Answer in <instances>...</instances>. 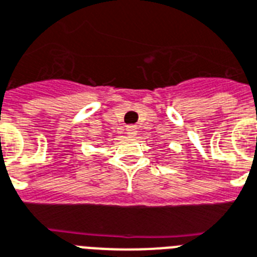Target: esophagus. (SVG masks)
<instances>
[{
  "label": "esophagus",
  "mask_w": 257,
  "mask_h": 257,
  "mask_svg": "<svg viewBox=\"0 0 257 257\" xmlns=\"http://www.w3.org/2000/svg\"><path fill=\"white\" fill-rule=\"evenodd\" d=\"M126 133H128V136H131V137H135V136L137 135V128H136L135 125H129L128 128H126Z\"/></svg>",
  "instance_id": "obj_1"
}]
</instances>
